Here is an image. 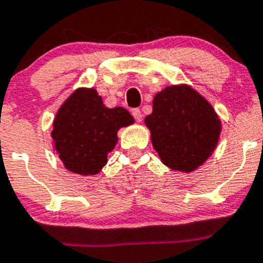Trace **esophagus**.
<instances>
[{"instance_id": "1", "label": "esophagus", "mask_w": 263, "mask_h": 263, "mask_svg": "<svg viewBox=\"0 0 263 263\" xmlns=\"http://www.w3.org/2000/svg\"><path fill=\"white\" fill-rule=\"evenodd\" d=\"M132 116H134L136 122H141V119H143V114H141V111L139 108L132 109Z\"/></svg>"}]
</instances>
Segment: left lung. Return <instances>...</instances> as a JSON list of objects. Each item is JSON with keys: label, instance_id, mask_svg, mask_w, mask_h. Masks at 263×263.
Masks as SVG:
<instances>
[{"label": "left lung", "instance_id": "obj_1", "mask_svg": "<svg viewBox=\"0 0 263 263\" xmlns=\"http://www.w3.org/2000/svg\"><path fill=\"white\" fill-rule=\"evenodd\" d=\"M145 124L161 161L180 172L195 171L204 163L221 131L211 104L189 86H172L157 93Z\"/></svg>", "mask_w": 263, "mask_h": 263}]
</instances>
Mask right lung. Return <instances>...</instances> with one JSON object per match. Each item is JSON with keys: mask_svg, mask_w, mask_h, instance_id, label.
Instances as JSON below:
<instances>
[{"mask_svg": "<svg viewBox=\"0 0 263 263\" xmlns=\"http://www.w3.org/2000/svg\"><path fill=\"white\" fill-rule=\"evenodd\" d=\"M132 123L125 108H107L93 88H79L59 108L51 138L68 171L97 175L118 143V129Z\"/></svg>", "mask_w": 263, "mask_h": 263, "instance_id": "1", "label": "right lung"}]
</instances>
